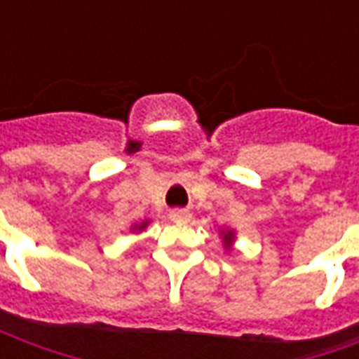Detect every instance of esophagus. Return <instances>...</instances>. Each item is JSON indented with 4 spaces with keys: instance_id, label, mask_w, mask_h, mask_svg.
Returning <instances> with one entry per match:
<instances>
[{
    "instance_id": "1",
    "label": "esophagus",
    "mask_w": 359,
    "mask_h": 359,
    "mask_svg": "<svg viewBox=\"0 0 359 359\" xmlns=\"http://www.w3.org/2000/svg\"><path fill=\"white\" fill-rule=\"evenodd\" d=\"M169 217H171V221H188L190 219V213H188L187 210H172L171 213H169Z\"/></svg>"
}]
</instances>
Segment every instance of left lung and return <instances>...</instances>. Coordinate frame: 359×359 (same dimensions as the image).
I'll use <instances>...</instances> for the list:
<instances>
[{
  "mask_svg": "<svg viewBox=\"0 0 359 359\" xmlns=\"http://www.w3.org/2000/svg\"><path fill=\"white\" fill-rule=\"evenodd\" d=\"M221 236H223V242H225V248L231 250V246H233L234 242V231H223Z\"/></svg>",
  "mask_w": 359,
  "mask_h": 359,
  "instance_id": "8db88e82",
  "label": "left lung"
}]
</instances>
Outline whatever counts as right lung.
<instances>
[{"mask_svg":"<svg viewBox=\"0 0 359 359\" xmlns=\"http://www.w3.org/2000/svg\"><path fill=\"white\" fill-rule=\"evenodd\" d=\"M148 226V221H144V223H140V225H134L133 231H144Z\"/></svg>","mask_w":359,"mask_h":359,"instance_id":"add662e5","label":"right lung"}]
</instances>
